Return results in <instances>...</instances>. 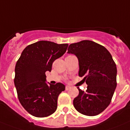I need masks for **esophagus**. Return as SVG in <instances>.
Listing matches in <instances>:
<instances>
[{
	"instance_id": "1",
	"label": "esophagus",
	"mask_w": 130,
	"mask_h": 130,
	"mask_svg": "<svg viewBox=\"0 0 130 130\" xmlns=\"http://www.w3.org/2000/svg\"><path fill=\"white\" fill-rule=\"evenodd\" d=\"M71 88V87L69 86H66V87H65V90H69Z\"/></svg>"
}]
</instances>
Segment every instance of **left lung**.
<instances>
[{
  "mask_svg": "<svg viewBox=\"0 0 130 130\" xmlns=\"http://www.w3.org/2000/svg\"><path fill=\"white\" fill-rule=\"evenodd\" d=\"M68 54L78 60V75L87 84L86 91L77 88L79 94L73 100L78 112L86 116H95L110 104L117 88V66L111 54L99 44L91 40L70 44Z\"/></svg>",
  "mask_w": 130,
  "mask_h": 130,
  "instance_id": "1",
  "label": "left lung"
}]
</instances>
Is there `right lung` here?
Here are the masks:
<instances>
[{
  "mask_svg": "<svg viewBox=\"0 0 130 130\" xmlns=\"http://www.w3.org/2000/svg\"><path fill=\"white\" fill-rule=\"evenodd\" d=\"M67 44H58L40 40L23 50L15 67L14 84L21 105L36 117H46L57 109V98L65 86L46 82V71H51L52 63L61 57Z\"/></svg>",
  "mask_w": 130,
  "mask_h": 130,
  "instance_id": "add662e5",
  "label": "right lung"
}]
</instances>
